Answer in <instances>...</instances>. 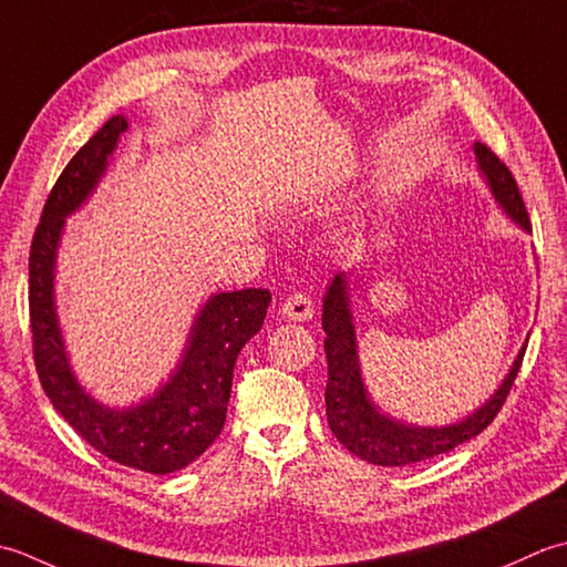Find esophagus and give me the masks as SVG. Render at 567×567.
<instances>
[{
  "label": "esophagus",
  "mask_w": 567,
  "mask_h": 567,
  "mask_svg": "<svg viewBox=\"0 0 567 567\" xmlns=\"http://www.w3.org/2000/svg\"><path fill=\"white\" fill-rule=\"evenodd\" d=\"M281 316L288 318V320L303 322V320H310V318L316 316V306H313V300H310V296H306V293H293V296H288V298L284 300Z\"/></svg>",
  "instance_id": "34e87169"
}]
</instances>
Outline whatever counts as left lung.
Here are the masks:
<instances>
[{
	"label": "left lung",
	"mask_w": 567,
	"mask_h": 567,
	"mask_svg": "<svg viewBox=\"0 0 567 567\" xmlns=\"http://www.w3.org/2000/svg\"><path fill=\"white\" fill-rule=\"evenodd\" d=\"M477 168L494 195V200L504 207L514 223L530 233V219L526 205L518 193L512 171L504 166L492 148L475 142ZM350 288L344 274H334L322 298V330H326V357H328V386H326V413L334 437L350 450L352 455L362 457L381 467H403L413 462L429 460L435 455L450 453V450L472 441L496 419L504 406L506 396L514 386V379L522 369L526 344L504 377L499 389L489 401H484L475 413L453 425L441 429H425V425L401 423L391 415L381 413L372 396L367 394L362 381L360 354H357V334L350 310Z\"/></svg>",
	"instance_id": "8db88e82"
}]
</instances>
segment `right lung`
<instances>
[{"instance_id":"1","label":"right lung","mask_w":567,"mask_h":567,"mask_svg":"<svg viewBox=\"0 0 567 567\" xmlns=\"http://www.w3.org/2000/svg\"><path fill=\"white\" fill-rule=\"evenodd\" d=\"M126 130L130 122L122 114L102 124V130L63 168L43 205L29 254L33 362L53 409L97 453L126 467L168 475L198 460L223 431L237 354L264 326L271 293L267 288H245L207 298L166 384L132 409H110L80 386L68 362L55 313L58 245L65 217L97 188L114 146Z\"/></svg>"}]
</instances>
